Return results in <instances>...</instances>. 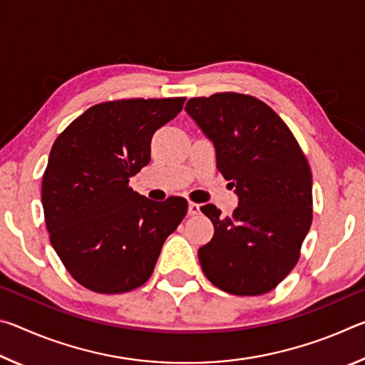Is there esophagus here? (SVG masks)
<instances>
[{"label":"esophagus","mask_w":365,"mask_h":365,"mask_svg":"<svg viewBox=\"0 0 365 365\" xmlns=\"http://www.w3.org/2000/svg\"><path fill=\"white\" fill-rule=\"evenodd\" d=\"M200 214V205H196V202H188V215H196Z\"/></svg>","instance_id":"34e87169"}]
</instances>
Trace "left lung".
Instances as JSON below:
<instances>
[{
    "label": "left lung",
    "mask_w": 365,
    "mask_h": 365,
    "mask_svg": "<svg viewBox=\"0 0 365 365\" xmlns=\"http://www.w3.org/2000/svg\"><path fill=\"white\" fill-rule=\"evenodd\" d=\"M187 114L212 141L215 164L232 180L238 206L220 217L201 207L214 237L197 250L207 280L222 292L274 289L299 259L312 224V175L298 141L267 104L240 93L191 98Z\"/></svg>",
    "instance_id": "left-lung-1"
}]
</instances>
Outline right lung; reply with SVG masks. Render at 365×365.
<instances>
[{
    "instance_id": "right-lung-1",
    "label": "right lung",
    "mask_w": 365,
    "mask_h": 365,
    "mask_svg": "<svg viewBox=\"0 0 365 365\" xmlns=\"http://www.w3.org/2000/svg\"><path fill=\"white\" fill-rule=\"evenodd\" d=\"M185 98L96 104L54 141L41 183L49 242L69 274L96 293H125L150 279L188 202H156L128 187L151 159L154 132Z\"/></svg>"
}]
</instances>
